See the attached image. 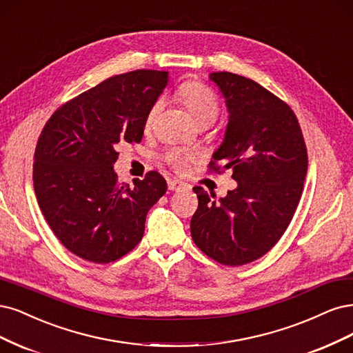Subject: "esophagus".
Masks as SVG:
<instances>
[{"mask_svg": "<svg viewBox=\"0 0 353 353\" xmlns=\"http://www.w3.org/2000/svg\"><path fill=\"white\" fill-rule=\"evenodd\" d=\"M167 185H168V190H172V192H174V190H181L183 188H186V183H183V181H180V180H172V179H170V180L167 181Z\"/></svg>", "mask_w": 353, "mask_h": 353, "instance_id": "obj_1", "label": "esophagus"}]
</instances>
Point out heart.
<instances>
[{"label": "heart", "mask_w": 353, "mask_h": 353, "mask_svg": "<svg viewBox=\"0 0 353 353\" xmlns=\"http://www.w3.org/2000/svg\"><path fill=\"white\" fill-rule=\"evenodd\" d=\"M180 95L183 98L186 107L190 111V114L198 121V124L205 123V121L214 123L215 119L219 117V112H220L219 101L215 98L212 90L208 89L207 86H203L201 83H186L181 86ZM160 107H161V101H157L154 107L151 108L150 114H148V119H146L148 123L154 119ZM186 160L188 157L181 151L174 150L167 154V161L177 170H181L185 167Z\"/></svg>", "instance_id": "heart-1"}]
</instances>
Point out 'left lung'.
<instances>
[{
    "mask_svg": "<svg viewBox=\"0 0 353 353\" xmlns=\"http://www.w3.org/2000/svg\"><path fill=\"white\" fill-rule=\"evenodd\" d=\"M210 81L225 99L229 123L208 167L217 173L232 168L237 188L220 199L193 188L199 203L190 233L203 254L237 267L265 255L286 232L302 195L308 154L286 102L234 73H211Z\"/></svg>",
    "mask_w": 353,
    "mask_h": 353,
    "instance_id": "obj_1",
    "label": "left lung"
}]
</instances>
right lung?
Listing matches in <instances>:
<instances>
[{"instance_id":"right-lung-1","label":"right lung","mask_w":353,"mask_h":353,"mask_svg":"<svg viewBox=\"0 0 353 353\" xmlns=\"http://www.w3.org/2000/svg\"><path fill=\"white\" fill-rule=\"evenodd\" d=\"M168 73L112 76L57 110L38 139L33 188L45 220L74 255L95 264L117 261L141 242L146 214L167 192L150 172L134 186L117 181L120 142H141Z\"/></svg>"}]
</instances>
